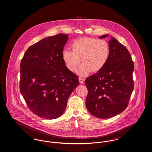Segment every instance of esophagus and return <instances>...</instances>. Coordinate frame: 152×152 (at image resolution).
Listing matches in <instances>:
<instances>
[{"label": "esophagus", "mask_w": 152, "mask_h": 152, "mask_svg": "<svg viewBox=\"0 0 152 152\" xmlns=\"http://www.w3.org/2000/svg\"><path fill=\"white\" fill-rule=\"evenodd\" d=\"M79 82H80V84H83V82H84V80H85V79H84V78H82V77H79Z\"/></svg>", "instance_id": "esophagus-1"}]
</instances>
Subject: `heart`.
<instances>
[{
	"instance_id": "1",
	"label": "heart",
	"mask_w": 152,
	"mask_h": 152,
	"mask_svg": "<svg viewBox=\"0 0 152 152\" xmlns=\"http://www.w3.org/2000/svg\"><path fill=\"white\" fill-rule=\"evenodd\" d=\"M71 48L72 51L64 49L62 51V59L72 72L77 69L81 59L83 64L77 71L80 76H85L91 71L93 73L99 72L109 58V45L104 40L79 38L73 41Z\"/></svg>"
}]
</instances>
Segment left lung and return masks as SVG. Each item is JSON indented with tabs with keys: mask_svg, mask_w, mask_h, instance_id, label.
<instances>
[{
	"mask_svg": "<svg viewBox=\"0 0 152 152\" xmlns=\"http://www.w3.org/2000/svg\"><path fill=\"white\" fill-rule=\"evenodd\" d=\"M109 45V58L105 66L85 81L88 90L86 108L93 115L101 119L110 118L123 112L134 90V64L128 50L112 36Z\"/></svg>",
	"mask_w": 152,
	"mask_h": 152,
	"instance_id": "8db88e82",
	"label": "left lung"
}]
</instances>
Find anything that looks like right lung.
Wrapping results in <instances>:
<instances>
[{"instance_id": "obj_1", "label": "right lung", "mask_w": 152, "mask_h": 152, "mask_svg": "<svg viewBox=\"0 0 152 152\" xmlns=\"http://www.w3.org/2000/svg\"><path fill=\"white\" fill-rule=\"evenodd\" d=\"M68 34L43 38L26 51L20 64V90L29 109L46 119L61 116L79 84L62 59Z\"/></svg>"}]
</instances>
